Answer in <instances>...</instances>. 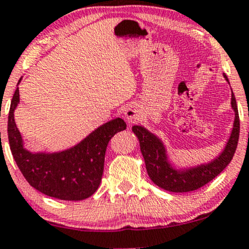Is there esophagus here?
Returning <instances> with one entry per match:
<instances>
[{"instance_id":"1","label":"esophagus","mask_w":249,"mask_h":249,"mask_svg":"<svg viewBox=\"0 0 249 249\" xmlns=\"http://www.w3.org/2000/svg\"><path fill=\"white\" fill-rule=\"evenodd\" d=\"M124 115L125 117H126V119H128V121H135V119H138V117H139V110L137 109V107L134 106H128L126 109H125L124 111Z\"/></svg>"}]
</instances>
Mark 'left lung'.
Masks as SVG:
<instances>
[{
    "mask_svg": "<svg viewBox=\"0 0 249 249\" xmlns=\"http://www.w3.org/2000/svg\"><path fill=\"white\" fill-rule=\"evenodd\" d=\"M225 79L228 77L224 74ZM229 81V80H228ZM231 105L235 112L233 130L228 141L224 152L208 164L196 168L184 170H175L166 160L165 148L155 135L148 132L142 126H133L132 130L140 141V149L146 163V169L150 179L159 187L170 192H191L204 186L217 177L224 170L231 160L233 159L238 146L239 132H240V119H239L238 107L235 97L232 93Z\"/></svg>",
    "mask_w": 249,
    "mask_h": 249,
    "instance_id": "obj_1",
    "label": "left lung"
}]
</instances>
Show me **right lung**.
Returning <instances> with one entry per match:
<instances>
[{
	"label": "right lung",
	"instance_id": "obj_1",
	"mask_svg": "<svg viewBox=\"0 0 249 249\" xmlns=\"http://www.w3.org/2000/svg\"><path fill=\"white\" fill-rule=\"evenodd\" d=\"M18 103L17 87L9 111L8 138L12 156L28 184L48 196L68 201L84 200L95 193L102 179L107 146L117 132L126 128V123L121 118L106 123L65 152L32 154L24 149L16 126L14 111Z\"/></svg>",
	"mask_w": 249,
	"mask_h": 249
}]
</instances>
